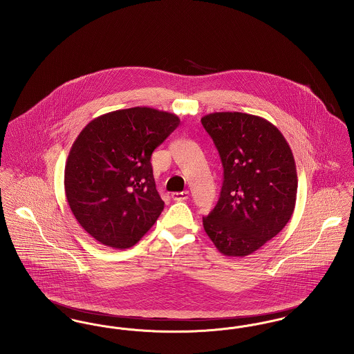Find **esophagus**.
Segmentation results:
<instances>
[{"instance_id": "34e87169", "label": "esophagus", "mask_w": 354, "mask_h": 354, "mask_svg": "<svg viewBox=\"0 0 354 354\" xmlns=\"http://www.w3.org/2000/svg\"><path fill=\"white\" fill-rule=\"evenodd\" d=\"M174 201H187L189 198V192L188 191H183V192H174L172 195Z\"/></svg>"}]
</instances>
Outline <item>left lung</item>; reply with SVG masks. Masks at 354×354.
Segmentation results:
<instances>
[{
    "label": "left lung",
    "instance_id": "left-lung-1",
    "mask_svg": "<svg viewBox=\"0 0 354 354\" xmlns=\"http://www.w3.org/2000/svg\"><path fill=\"white\" fill-rule=\"evenodd\" d=\"M224 169L219 202L203 218L205 234L225 256L261 248L290 219L297 196L292 150L270 120L237 111L204 115Z\"/></svg>",
    "mask_w": 354,
    "mask_h": 354
}]
</instances>
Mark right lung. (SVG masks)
I'll return each instance as SVG.
<instances>
[{
  "label": "right lung",
  "instance_id": "obj_1",
  "mask_svg": "<svg viewBox=\"0 0 354 354\" xmlns=\"http://www.w3.org/2000/svg\"><path fill=\"white\" fill-rule=\"evenodd\" d=\"M179 123L167 111L131 107L93 119L74 140L66 199L81 227L103 245L133 247L162 214L150 160Z\"/></svg>",
  "mask_w": 354,
  "mask_h": 354
}]
</instances>
